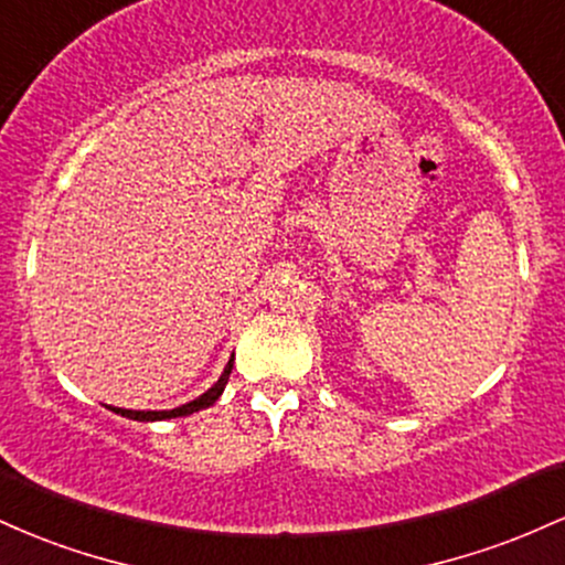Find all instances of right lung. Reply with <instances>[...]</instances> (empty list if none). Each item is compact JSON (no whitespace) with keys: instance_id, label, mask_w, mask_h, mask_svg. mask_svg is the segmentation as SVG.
Here are the masks:
<instances>
[{"instance_id":"add662e5","label":"right lung","mask_w":565,"mask_h":565,"mask_svg":"<svg viewBox=\"0 0 565 565\" xmlns=\"http://www.w3.org/2000/svg\"><path fill=\"white\" fill-rule=\"evenodd\" d=\"M232 363H234V358L230 360V363H226L224 373H221L218 382H215V384L211 386V390L202 392V395H200V397H194V401H189V403L179 405V408H170V411H128V408H111V405H109V408L114 411V414L125 416V419H132V422H162V419H179V416L198 414V411H202V408H211V405H213L215 401H218L221 392H224L226 382H230Z\"/></svg>"}]
</instances>
